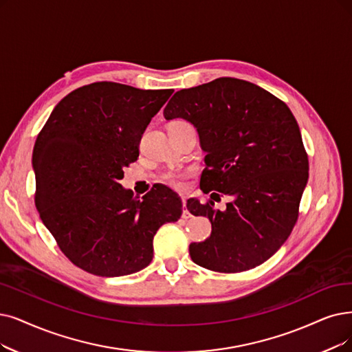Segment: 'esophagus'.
<instances>
[{"instance_id": "1", "label": "esophagus", "mask_w": 352, "mask_h": 352, "mask_svg": "<svg viewBox=\"0 0 352 352\" xmlns=\"http://www.w3.org/2000/svg\"><path fill=\"white\" fill-rule=\"evenodd\" d=\"M186 198H182V205H184V214H182V217H184L185 219H188V218H190V214H189V210H188V208H186Z\"/></svg>"}]
</instances>
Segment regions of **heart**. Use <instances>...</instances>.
Wrapping results in <instances>:
<instances>
[{
  "label": "heart",
  "mask_w": 352,
  "mask_h": 352,
  "mask_svg": "<svg viewBox=\"0 0 352 352\" xmlns=\"http://www.w3.org/2000/svg\"><path fill=\"white\" fill-rule=\"evenodd\" d=\"M180 124H189L186 121H173L170 125H180ZM188 172H166L162 175V182L175 189H184L185 180L188 177Z\"/></svg>",
  "instance_id": "1"
}]
</instances>
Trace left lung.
<instances>
[{
    "instance_id": "1",
    "label": "left lung",
    "mask_w": 352,
    "mask_h": 352,
    "mask_svg": "<svg viewBox=\"0 0 352 352\" xmlns=\"http://www.w3.org/2000/svg\"><path fill=\"white\" fill-rule=\"evenodd\" d=\"M164 118H185L208 151L201 190L228 195L219 210L214 202L188 201L212 232L192 243L193 263L215 273H241L269 260L285 244L299 218L309 162L296 118L277 96L254 83L218 78L177 91Z\"/></svg>"
}]
</instances>
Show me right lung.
<instances>
[{
    "instance_id": "obj_1",
    "label": "right lung",
    "mask_w": 352,
    "mask_h": 352,
    "mask_svg": "<svg viewBox=\"0 0 352 352\" xmlns=\"http://www.w3.org/2000/svg\"><path fill=\"white\" fill-rule=\"evenodd\" d=\"M172 94L94 82L66 95L38 133L34 204L79 269L101 277L143 270L153 260L154 234L180 218L182 201L172 189L153 186L140 201L118 184Z\"/></svg>"
}]
</instances>
